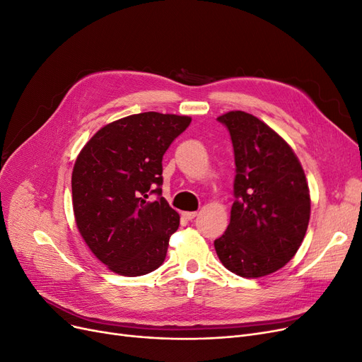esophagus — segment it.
Masks as SVG:
<instances>
[{
  "instance_id": "1",
  "label": "esophagus",
  "mask_w": 362,
  "mask_h": 362,
  "mask_svg": "<svg viewBox=\"0 0 362 362\" xmlns=\"http://www.w3.org/2000/svg\"><path fill=\"white\" fill-rule=\"evenodd\" d=\"M197 216V211H183L182 213V218L186 221H192Z\"/></svg>"
}]
</instances>
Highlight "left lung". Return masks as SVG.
<instances>
[{"mask_svg": "<svg viewBox=\"0 0 362 362\" xmlns=\"http://www.w3.org/2000/svg\"><path fill=\"white\" fill-rule=\"evenodd\" d=\"M235 160L234 204L225 234L215 240L221 262L242 277H262L289 262L310 219V194L289 144L258 117L230 112Z\"/></svg>", "mask_w": 362, "mask_h": 362, "instance_id": "left-lung-1", "label": "left lung"}]
</instances>
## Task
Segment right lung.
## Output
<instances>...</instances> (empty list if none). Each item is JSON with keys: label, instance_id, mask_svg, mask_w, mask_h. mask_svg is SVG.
Listing matches in <instances>:
<instances>
[{"label": "right lung", "instance_id": "obj_1", "mask_svg": "<svg viewBox=\"0 0 362 362\" xmlns=\"http://www.w3.org/2000/svg\"><path fill=\"white\" fill-rule=\"evenodd\" d=\"M191 117L146 112L101 128L71 176L77 228L103 264L136 277L164 262L180 216L163 197V156ZM155 193L158 199L146 202Z\"/></svg>", "mask_w": 362, "mask_h": 362}]
</instances>
